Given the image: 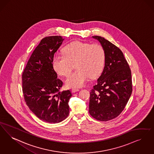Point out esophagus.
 Listing matches in <instances>:
<instances>
[{
    "label": "esophagus",
    "instance_id": "34e87169",
    "mask_svg": "<svg viewBox=\"0 0 154 154\" xmlns=\"http://www.w3.org/2000/svg\"><path fill=\"white\" fill-rule=\"evenodd\" d=\"M79 91H80V89H78V88H73L72 90V92L73 93H75L76 92H78Z\"/></svg>",
    "mask_w": 154,
    "mask_h": 154
}]
</instances>
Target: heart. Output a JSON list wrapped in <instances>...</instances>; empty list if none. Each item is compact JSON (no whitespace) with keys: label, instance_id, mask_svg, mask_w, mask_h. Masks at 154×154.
Segmentation results:
<instances>
[{"label":"heart","instance_id":"heart-1","mask_svg":"<svg viewBox=\"0 0 154 154\" xmlns=\"http://www.w3.org/2000/svg\"><path fill=\"white\" fill-rule=\"evenodd\" d=\"M63 55L53 57L52 65L58 74L67 76L75 64L76 70L65 81L69 88L84 86L89 77H96L104 68L105 53L103 46L99 43L74 41L63 48Z\"/></svg>","mask_w":154,"mask_h":154}]
</instances>
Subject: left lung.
Listing matches in <instances>:
<instances>
[{"instance_id":"obj_1","label":"left lung","mask_w":154,"mask_h":154,"mask_svg":"<svg viewBox=\"0 0 154 154\" xmlns=\"http://www.w3.org/2000/svg\"><path fill=\"white\" fill-rule=\"evenodd\" d=\"M105 50L103 71L90 92L89 112L97 120L106 122L124 110L132 91L131 72L123 52L103 37L93 36Z\"/></svg>"}]
</instances>
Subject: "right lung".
Instances as JSON below:
<instances>
[{
  "label": "right lung",
  "instance_id": "1",
  "mask_svg": "<svg viewBox=\"0 0 154 154\" xmlns=\"http://www.w3.org/2000/svg\"><path fill=\"white\" fill-rule=\"evenodd\" d=\"M64 39L61 36L43 38L32 52L22 74V91L27 105L39 119L61 122L69 113V91L60 92L63 82L57 79L52 65L54 53Z\"/></svg>",
  "mask_w": 154,
  "mask_h": 154
}]
</instances>
